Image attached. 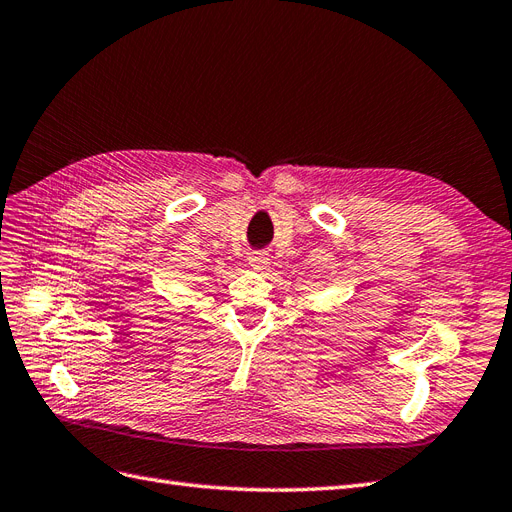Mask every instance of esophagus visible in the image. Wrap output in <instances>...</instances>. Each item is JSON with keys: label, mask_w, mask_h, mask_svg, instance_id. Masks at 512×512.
Returning <instances> with one entry per match:
<instances>
[{"label": "esophagus", "mask_w": 512, "mask_h": 512, "mask_svg": "<svg viewBox=\"0 0 512 512\" xmlns=\"http://www.w3.org/2000/svg\"><path fill=\"white\" fill-rule=\"evenodd\" d=\"M248 264H251V268H255V270H264L268 264V257L264 253H253L251 257H248Z\"/></svg>", "instance_id": "esophagus-1"}]
</instances>
